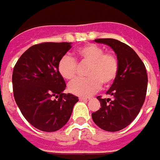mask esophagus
<instances>
[{"label": "esophagus", "mask_w": 160, "mask_h": 160, "mask_svg": "<svg viewBox=\"0 0 160 160\" xmlns=\"http://www.w3.org/2000/svg\"><path fill=\"white\" fill-rule=\"evenodd\" d=\"M79 99L80 101H88L89 100V98H88V97H80Z\"/></svg>", "instance_id": "obj_1"}]
</instances>
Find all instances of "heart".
Segmentation results:
<instances>
[{
  "label": "heart",
  "instance_id": "1",
  "mask_svg": "<svg viewBox=\"0 0 160 160\" xmlns=\"http://www.w3.org/2000/svg\"><path fill=\"white\" fill-rule=\"evenodd\" d=\"M76 58L63 56L58 63L59 74L64 80H72L76 77L78 61L80 63H88L85 79L71 82L68 90L76 96L88 97L96 93L101 87L110 86L115 80L119 69L117 56L112 52H104L102 47L88 43L79 48L75 52Z\"/></svg>",
  "mask_w": 160,
  "mask_h": 160
}]
</instances>
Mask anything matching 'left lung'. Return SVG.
I'll return each mask as SVG.
<instances>
[{"mask_svg": "<svg viewBox=\"0 0 160 160\" xmlns=\"http://www.w3.org/2000/svg\"><path fill=\"white\" fill-rule=\"evenodd\" d=\"M112 48L119 63L115 80L106 95L97 97L101 108L92 113L93 121L102 129L116 132L123 129L136 118L145 100L148 76L144 63L128 45L114 39H97Z\"/></svg>", "mask_w": 160, "mask_h": 160, "instance_id": "obj_1", "label": "left lung"}]
</instances>
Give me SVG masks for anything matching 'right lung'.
Wrapping results in <instances>:
<instances>
[{
    "mask_svg": "<svg viewBox=\"0 0 160 160\" xmlns=\"http://www.w3.org/2000/svg\"><path fill=\"white\" fill-rule=\"evenodd\" d=\"M72 48L70 42H43L25 51L15 64V101L25 119L37 129L54 132L69 120L78 97L64 94L66 85L58 63Z\"/></svg>",
    "mask_w": 160,
    "mask_h": 160,
    "instance_id": "right-lung-1",
    "label": "right lung"
}]
</instances>
